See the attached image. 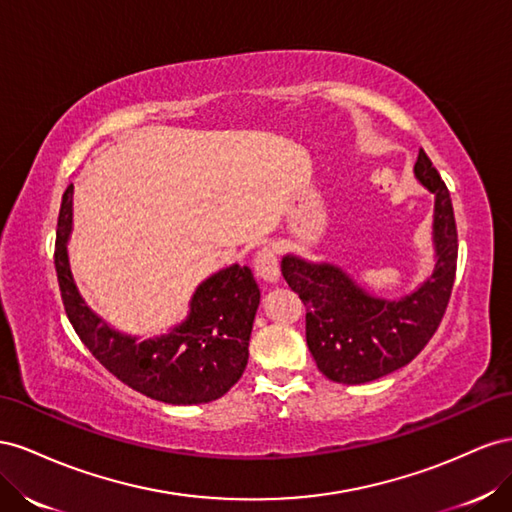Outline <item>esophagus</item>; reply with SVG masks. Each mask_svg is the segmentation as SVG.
<instances>
[{"instance_id":"1","label":"esophagus","mask_w":512,"mask_h":512,"mask_svg":"<svg viewBox=\"0 0 512 512\" xmlns=\"http://www.w3.org/2000/svg\"><path fill=\"white\" fill-rule=\"evenodd\" d=\"M253 266H255V272L259 279H264L268 283H274L276 279H279V259H276L274 248H270V246L259 248V251L255 253Z\"/></svg>"}]
</instances>
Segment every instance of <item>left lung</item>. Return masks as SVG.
Listing matches in <instances>:
<instances>
[{
  "label": "left lung",
  "instance_id": "left-lung-1",
  "mask_svg": "<svg viewBox=\"0 0 512 512\" xmlns=\"http://www.w3.org/2000/svg\"><path fill=\"white\" fill-rule=\"evenodd\" d=\"M416 178L435 195L433 242L437 264L431 279L401 300L362 291L330 264H309L296 255L281 261L289 287L306 306V345L317 369L332 382L364 384L412 362L442 324L457 272V223L450 193L425 150Z\"/></svg>",
  "mask_w": 512,
  "mask_h": 512
}]
</instances>
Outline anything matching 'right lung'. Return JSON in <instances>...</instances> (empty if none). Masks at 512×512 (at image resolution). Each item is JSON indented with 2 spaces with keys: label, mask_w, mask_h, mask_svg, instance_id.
I'll list each match as a JSON object with an SVG mask.
<instances>
[{
  "label": "right lung",
  "mask_w": 512,
  "mask_h": 512,
  "mask_svg": "<svg viewBox=\"0 0 512 512\" xmlns=\"http://www.w3.org/2000/svg\"><path fill=\"white\" fill-rule=\"evenodd\" d=\"M70 227L72 184L57 218L55 272L66 315L92 356L120 382L150 399L171 405L221 399L248 362V339L259 306L253 272L238 264L216 272L197 287L184 324L165 337L139 343L111 330L79 296L66 253Z\"/></svg>",
  "instance_id": "right-lung-1"
}]
</instances>
